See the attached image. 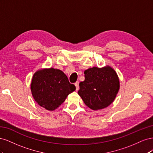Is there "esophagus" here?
<instances>
[{
	"instance_id": "1",
	"label": "esophagus",
	"mask_w": 153,
	"mask_h": 153,
	"mask_svg": "<svg viewBox=\"0 0 153 153\" xmlns=\"http://www.w3.org/2000/svg\"><path fill=\"white\" fill-rule=\"evenodd\" d=\"M75 85L76 86V91H78V89H79V82L76 81V82L75 83Z\"/></svg>"
}]
</instances>
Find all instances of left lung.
Instances as JSON below:
<instances>
[{
  "instance_id": "1",
  "label": "left lung",
  "mask_w": 153,
  "mask_h": 153,
  "mask_svg": "<svg viewBox=\"0 0 153 153\" xmlns=\"http://www.w3.org/2000/svg\"><path fill=\"white\" fill-rule=\"evenodd\" d=\"M85 80L79 84L78 94L84 103L96 110L107 107L113 102L119 89L117 73L110 66L94 67L84 71Z\"/></svg>"
}]
</instances>
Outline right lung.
I'll return each mask as SVG.
<instances>
[{"label": "right lung", "instance_id": "right-lung-1", "mask_svg": "<svg viewBox=\"0 0 153 153\" xmlns=\"http://www.w3.org/2000/svg\"><path fill=\"white\" fill-rule=\"evenodd\" d=\"M30 89L35 101L48 110L58 108L66 97L75 91L61 70L50 68L39 70L32 77Z\"/></svg>", "mask_w": 153, "mask_h": 153}]
</instances>
